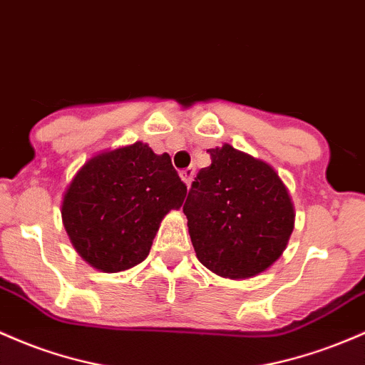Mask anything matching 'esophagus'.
<instances>
[{"label": "esophagus", "instance_id": "obj_1", "mask_svg": "<svg viewBox=\"0 0 365 365\" xmlns=\"http://www.w3.org/2000/svg\"><path fill=\"white\" fill-rule=\"evenodd\" d=\"M194 175H195V168H187V170L180 171V178L183 180V183H185L187 187H190L192 180H194Z\"/></svg>", "mask_w": 365, "mask_h": 365}]
</instances>
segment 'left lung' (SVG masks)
Masks as SVG:
<instances>
[{"label":"left lung","mask_w":365,"mask_h":365,"mask_svg":"<svg viewBox=\"0 0 365 365\" xmlns=\"http://www.w3.org/2000/svg\"><path fill=\"white\" fill-rule=\"evenodd\" d=\"M207 152L211 164L195 176L183 204L195 256L220 277H256L289 242L293 199L262 159L228 143Z\"/></svg>","instance_id":"left-lung-1"}]
</instances>
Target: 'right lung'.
I'll use <instances>...</instances> for the list:
<instances>
[{
	"mask_svg": "<svg viewBox=\"0 0 365 365\" xmlns=\"http://www.w3.org/2000/svg\"><path fill=\"white\" fill-rule=\"evenodd\" d=\"M185 195L170 155L135 142L88 159L63 192L60 213L78 255L115 274L147 258L163 218Z\"/></svg>",
	"mask_w": 365,
	"mask_h": 365,
	"instance_id": "right-lung-1",
	"label": "right lung"
}]
</instances>
